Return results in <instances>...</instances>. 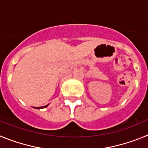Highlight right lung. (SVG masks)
<instances>
[{"mask_svg":"<svg viewBox=\"0 0 148 148\" xmlns=\"http://www.w3.org/2000/svg\"><path fill=\"white\" fill-rule=\"evenodd\" d=\"M49 105V104H47V105H45V106H43V107H37V108H35V109H42V108H47V106Z\"/></svg>","mask_w":148,"mask_h":148,"instance_id":"add662e5","label":"right lung"}]
</instances>
